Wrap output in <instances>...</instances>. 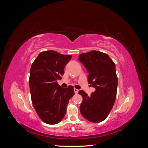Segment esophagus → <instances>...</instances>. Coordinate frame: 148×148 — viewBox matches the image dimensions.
<instances>
[{
  "label": "esophagus",
  "instance_id": "obj_1",
  "mask_svg": "<svg viewBox=\"0 0 148 148\" xmlns=\"http://www.w3.org/2000/svg\"><path fill=\"white\" fill-rule=\"evenodd\" d=\"M74 91H75V94H77V93L78 92L79 90H78V89H77L74 88Z\"/></svg>",
  "mask_w": 148,
  "mask_h": 148
}]
</instances>
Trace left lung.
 <instances>
[{"instance_id":"left-lung-1","label":"left lung","mask_w":148,"mask_h":148,"mask_svg":"<svg viewBox=\"0 0 148 148\" xmlns=\"http://www.w3.org/2000/svg\"><path fill=\"white\" fill-rule=\"evenodd\" d=\"M78 60L86 69L88 82L96 89L90 96L83 90L80 112L93 123L101 122L108 116L115 101L118 84L115 65L105 53L92 51L80 54Z\"/></svg>"}]
</instances>
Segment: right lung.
Segmentation results:
<instances>
[{"label":"right lung","mask_w":148,"mask_h":148,"mask_svg":"<svg viewBox=\"0 0 148 148\" xmlns=\"http://www.w3.org/2000/svg\"><path fill=\"white\" fill-rule=\"evenodd\" d=\"M71 59V55L47 51L40 53L31 65L29 79L31 101L40 119L47 124L54 125L63 119L69 101L75 95L72 86L64 88L57 83Z\"/></svg>","instance_id":"obj_1"}]
</instances>
